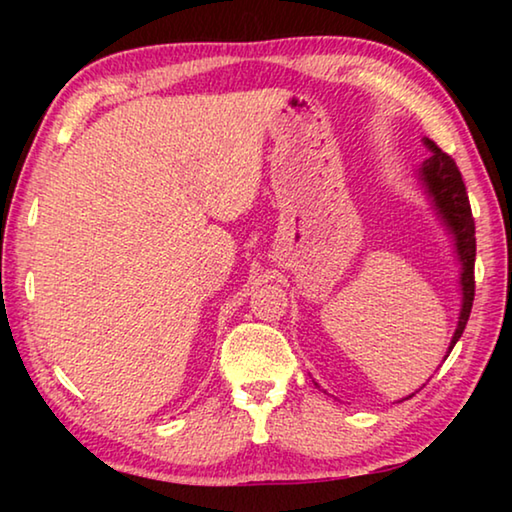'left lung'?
Segmentation results:
<instances>
[{"mask_svg": "<svg viewBox=\"0 0 512 512\" xmlns=\"http://www.w3.org/2000/svg\"><path fill=\"white\" fill-rule=\"evenodd\" d=\"M424 146L431 151L427 160L420 167V183L427 189L433 207L445 221L449 232L454 235V246L458 262H461V314H458V325L449 343V350L461 339L463 329L470 318L472 302H474V257H476V237H474V219L470 198L465 192V183L461 171H458L456 162L449 158L445 151H440L436 142L424 137ZM411 397V395H409Z\"/></svg>", "mask_w": 512, "mask_h": 512, "instance_id": "left-lung-1", "label": "left lung"}]
</instances>
